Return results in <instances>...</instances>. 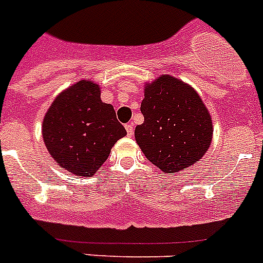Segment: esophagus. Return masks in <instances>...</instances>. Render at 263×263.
Returning <instances> with one entry per match:
<instances>
[{
    "label": "esophagus",
    "mask_w": 263,
    "mask_h": 263,
    "mask_svg": "<svg viewBox=\"0 0 263 263\" xmlns=\"http://www.w3.org/2000/svg\"><path fill=\"white\" fill-rule=\"evenodd\" d=\"M125 127H126L127 136H129V137H132V136H133V133H134V125L132 124V122H129V124H126V125H125Z\"/></svg>",
    "instance_id": "34e87169"
}]
</instances>
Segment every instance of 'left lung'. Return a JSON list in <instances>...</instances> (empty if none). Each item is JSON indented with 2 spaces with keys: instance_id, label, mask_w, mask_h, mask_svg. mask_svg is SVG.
<instances>
[{
  "instance_id": "8db88e82",
  "label": "left lung",
  "mask_w": 263,
  "mask_h": 263,
  "mask_svg": "<svg viewBox=\"0 0 263 263\" xmlns=\"http://www.w3.org/2000/svg\"><path fill=\"white\" fill-rule=\"evenodd\" d=\"M145 121L136 126L143 154L163 173L197 163L212 141V120L199 95L179 79L163 75L145 88Z\"/></svg>"
}]
</instances>
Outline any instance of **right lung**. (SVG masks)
<instances>
[{
	"mask_svg": "<svg viewBox=\"0 0 263 263\" xmlns=\"http://www.w3.org/2000/svg\"><path fill=\"white\" fill-rule=\"evenodd\" d=\"M42 134L48 153L62 168L88 178L103 166L126 130L113 106L101 101L99 85L81 80L51 104Z\"/></svg>",
	"mask_w": 263,
	"mask_h": 263,
	"instance_id": "1",
	"label": "right lung"
}]
</instances>
